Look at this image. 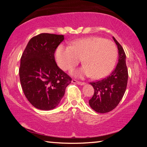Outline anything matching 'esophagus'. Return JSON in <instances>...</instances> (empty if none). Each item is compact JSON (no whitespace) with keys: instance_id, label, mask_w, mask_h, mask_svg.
<instances>
[{"instance_id":"esophagus-1","label":"esophagus","mask_w":147,"mask_h":147,"mask_svg":"<svg viewBox=\"0 0 147 147\" xmlns=\"http://www.w3.org/2000/svg\"><path fill=\"white\" fill-rule=\"evenodd\" d=\"M72 82L73 83H74V84H78V85H80V86H84L85 85V83L84 82H78L76 80H72Z\"/></svg>"}]
</instances>
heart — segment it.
I'll list each match as a JSON object with an SVG mask.
<instances>
[{"mask_svg":"<svg viewBox=\"0 0 147 147\" xmlns=\"http://www.w3.org/2000/svg\"><path fill=\"white\" fill-rule=\"evenodd\" d=\"M117 57V47L112 41L99 37L77 39L70 46L59 45L56 50L55 58L59 67L64 71L76 66L82 58L84 66L71 74L76 77L90 76L100 79L111 73Z\"/></svg>","mask_w":147,"mask_h":147,"instance_id":"obj_1","label":"heart"}]
</instances>
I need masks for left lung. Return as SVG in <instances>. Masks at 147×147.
Instances as JSON below:
<instances>
[{
  "mask_svg": "<svg viewBox=\"0 0 147 147\" xmlns=\"http://www.w3.org/2000/svg\"><path fill=\"white\" fill-rule=\"evenodd\" d=\"M119 51L118 63L108 76L90 84L94 89L89 100V106L97 113H104L115 109L125 93L128 74L126 64V54L123 47L113 37Z\"/></svg>",
  "mask_w": 147,
  "mask_h": 147,
  "instance_id": "left-lung-1",
  "label": "left lung"
}]
</instances>
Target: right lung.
Wrapping results in <instances>:
<instances>
[{
	"label": "right lung",
	"mask_w": 147,
	"mask_h": 147,
	"mask_svg": "<svg viewBox=\"0 0 147 147\" xmlns=\"http://www.w3.org/2000/svg\"><path fill=\"white\" fill-rule=\"evenodd\" d=\"M63 35L43 33L33 37L22 54L20 82L24 95L35 108L51 110L60 102L72 79L58 67L54 58Z\"/></svg>",
	"instance_id": "1"
}]
</instances>
